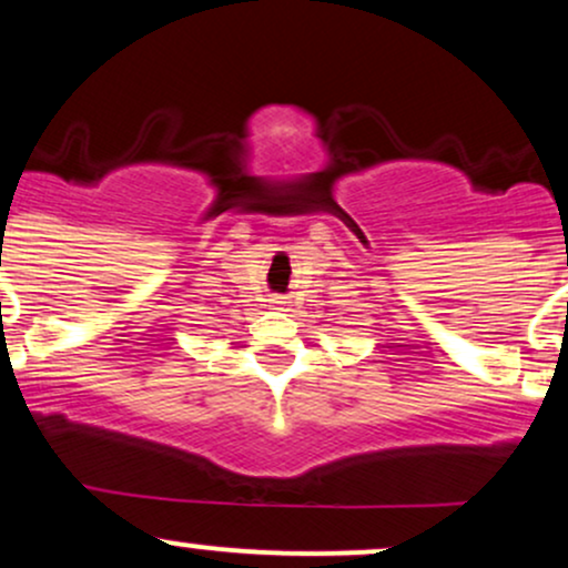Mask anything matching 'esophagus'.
I'll list each match as a JSON object with an SVG mask.
<instances>
[{
    "mask_svg": "<svg viewBox=\"0 0 568 568\" xmlns=\"http://www.w3.org/2000/svg\"><path fill=\"white\" fill-rule=\"evenodd\" d=\"M275 304H277V306H283L285 302H283V298H275Z\"/></svg>",
    "mask_w": 568,
    "mask_h": 568,
    "instance_id": "34e87169",
    "label": "esophagus"
}]
</instances>
